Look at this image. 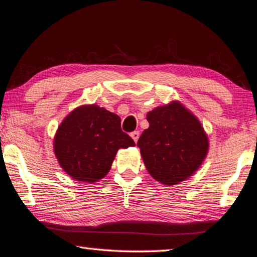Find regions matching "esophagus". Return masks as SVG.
I'll return each instance as SVG.
<instances>
[{"instance_id": "esophagus-1", "label": "esophagus", "mask_w": 257, "mask_h": 257, "mask_svg": "<svg viewBox=\"0 0 257 257\" xmlns=\"http://www.w3.org/2000/svg\"><path fill=\"white\" fill-rule=\"evenodd\" d=\"M139 137H140V132L139 131H134L131 133V138L134 140V142H138Z\"/></svg>"}]
</instances>
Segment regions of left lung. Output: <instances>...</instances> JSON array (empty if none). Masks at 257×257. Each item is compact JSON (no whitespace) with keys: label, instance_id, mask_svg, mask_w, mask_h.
Masks as SVG:
<instances>
[{"label":"left lung","instance_id":"left-lung-1","mask_svg":"<svg viewBox=\"0 0 257 257\" xmlns=\"http://www.w3.org/2000/svg\"><path fill=\"white\" fill-rule=\"evenodd\" d=\"M149 127L138 147L149 174L158 182L174 186L198 170L208 151V138L198 118L179 101L147 113Z\"/></svg>","mask_w":257,"mask_h":257}]
</instances>
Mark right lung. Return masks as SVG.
I'll return each instance as SVG.
<instances>
[{
	"mask_svg": "<svg viewBox=\"0 0 257 257\" xmlns=\"http://www.w3.org/2000/svg\"><path fill=\"white\" fill-rule=\"evenodd\" d=\"M136 146L121 131L120 117L96 104L74 109L59 126L54 137V154L74 180L93 183L110 170L117 151Z\"/></svg>",
	"mask_w": 257,
	"mask_h": 257,
	"instance_id": "obj_1",
	"label": "right lung"
}]
</instances>
